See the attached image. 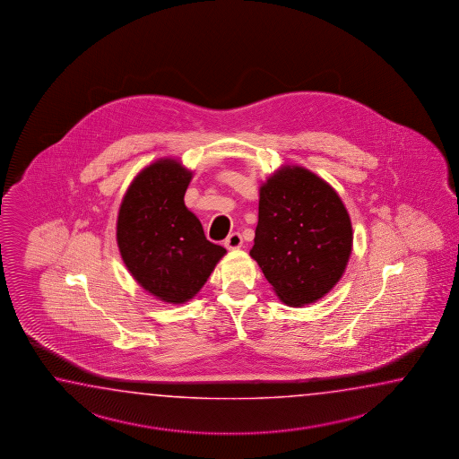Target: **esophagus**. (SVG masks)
<instances>
[{
    "instance_id": "34e87169",
    "label": "esophagus",
    "mask_w": 459,
    "mask_h": 459,
    "mask_svg": "<svg viewBox=\"0 0 459 459\" xmlns=\"http://www.w3.org/2000/svg\"><path fill=\"white\" fill-rule=\"evenodd\" d=\"M225 246L228 249H238V247H241V246H243V236L238 233V231H234V233L230 234V236L226 238Z\"/></svg>"
}]
</instances>
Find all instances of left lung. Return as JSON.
<instances>
[{
  "instance_id": "obj_1",
  "label": "left lung",
  "mask_w": 459,
  "mask_h": 459,
  "mask_svg": "<svg viewBox=\"0 0 459 459\" xmlns=\"http://www.w3.org/2000/svg\"><path fill=\"white\" fill-rule=\"evenodd\" d=\"M352 246L338 194L302 167H283L263 186L251 257L279 299L302 307L340 281Z\"/></svg>"
}]
</instances>
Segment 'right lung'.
Segmentation results:
<instances>
[{"instance_id":"1","label":"right lung","mask_w":459,"mask_h":459,"mask_svg":"<svg viewBox=\"0 0 459 459\" xmlns=\"http://www.w3.org/2000/svg\"><path fill=\"white\" fill-rule=\"evenodd\" d=\"M190 178L192 172L176 160H159L134 178L117 215V246L127 271L169 303L190 300L226 253L206 239L202 223L186 210Z\"/></svg>"}]
</instances>
